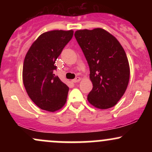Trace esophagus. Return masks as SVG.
<instances>
[{
	"mask_svg": "<svg viewBox=\"0 0 152 152\" xmlns=\"http://www.w3.org/2000/svg\"><path fill=\"white\" fill-rule=\"evenodd\" d=\"M80 80H81V78L76 77V78H74V79L72 80V82H74V83H77V82L80 81Z\"/></svg>",
	"mask_w": 152,
	"mask_h": 152,
	"instance_id": "1",
	"label": "esophagus"
}]
</instances>
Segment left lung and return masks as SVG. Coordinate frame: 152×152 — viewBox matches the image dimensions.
<instances>
[{
	"label": "left lung",
	"instance_id": "8db88e82",
	"mask_svg": "<svg viewBox=\"0 0 152 152\" xmlns=\"http://www.w3.org/2000/svg\"><path fill=\"white\" fill-rule=\"evenodd\" d=\"M74 36L89 66L93 88L88 94V102L101 109L113 107L129 81V65L123 47L102 28L76 31Z\"/></svg>",
	"mask_w": 152,
	"mask_h": 152
}]
</instances>
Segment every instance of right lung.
Segmentation results:
<instances>
[{
	"label": "right lung",
	"mask_w": 152,
	"mask_h": 152,
	"mask_svg": "<svg viewBox=\"0 0 152 152\" xmlns=\"http://www.w3.org/2000/svg\"><path fill=\"white\" fill-rule=\"evenodd\" d=\"M73 35L72 30L44 33L26 53L23 81L28 95L41 109L53 112L66 102L69 88L55 75V63Z\"/></svg>",
	"instance_id": "1"
}]
</instances>
